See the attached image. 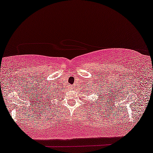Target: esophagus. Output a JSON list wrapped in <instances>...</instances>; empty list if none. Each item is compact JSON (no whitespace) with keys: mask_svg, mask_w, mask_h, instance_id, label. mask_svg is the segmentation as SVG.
Listing matches in <instances>:
<instances>
[{"mask_svg":"<svg viewBox=\"0 0 153 153\" xmlns=\"http://www.w3.org/2000/svg\"><path fill=\"white\" fill-rule=\"evenodd\" d=\"M71 88H72V87H71Z\"/></svg>","mask_w":153,"mask_h":153,"instance_id":"1","label":"esophagus"}]
</instances>
